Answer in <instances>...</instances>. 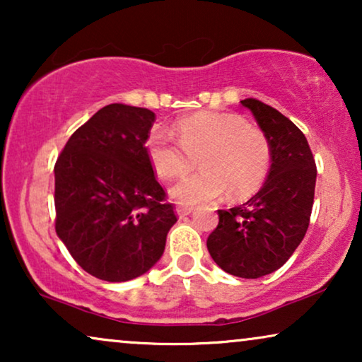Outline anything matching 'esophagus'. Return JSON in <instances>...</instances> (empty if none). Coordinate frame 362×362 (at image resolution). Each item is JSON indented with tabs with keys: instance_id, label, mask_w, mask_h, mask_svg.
Segmentation results:
<instances>
[{
	"instance_id": "obj_1",
	"label": "esophagus",
	"mask_w": 362,
	"mask_h": 362,
	"mask_svg": "<svg viewBox=\"0 0 362 362\" xmlns=\"http://www.w3.org/2000/svg\"><path fill=\"white\" fill-rule=\"evenodd\" d=\"M192 212V207L189 206H177L176 207V214L180 217H185V216H189Z\"/></svg>"
}]
</instances>
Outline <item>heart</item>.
<instances>
[{
	"label": "heart",
	"mask_w": 362,
	"mask_h": 362,
	"mask_svg": "<svg viewBox=\"0 0 362 362\" xmlns=\"http://www.w3.org/2000/svg\"><path fill=\"white\" fill-rule=\"evenodd\" d=\"M175 135L155 128L146 140L153 170L161 177H177L201 163L202 170L182 177L170 189L173 201L196 206L230 197H247L259 189L270 166L265 133L247 125L235 113L202 110L181 118Z\"/></svg>",
	"instance_id": "heart-1"
}]
</instances>
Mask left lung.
Segmentation results:
<instances>
[{
  "instance_id": "8db88e82",
  "label": "left lung",
  "mask_w": 362,
  "mask_h": 362,
  "mask_svg": "<svg viewBox=\"0 0 362 362\" xmlns=\"http://www.w3.org/2000/svg\"><path fill=\"white\" fill-rule=\"evenodd\" d=\"M270 143L264 186L242 206L217 211L219 224L207 237L212 260L227 274L260 279L279 270L303 240L315 199L316 165L298 127L274 107L245 98Z\"/></svg>"
}]
</instances>
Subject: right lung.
<instances>
[{
	"instance_id": "1",
	"label": "right lung",
	"mask_w": 362,
	"mask_h": 362,
	"mask_svg": "<svg viewBox=\"0 0 362 362\" xmlns=\"http://www.w3.org/2000/svg\"><path fill=\"white\" fill-rule=\"evenodd\" d=\"M155 118L148 108L110 103L72 133L54 166L59 239L100 280L146 274L177 221L148 160Z\"/></svg>"
}]
</instances>
